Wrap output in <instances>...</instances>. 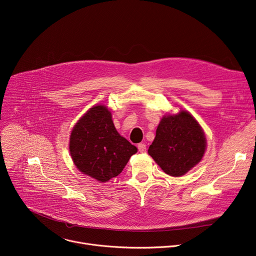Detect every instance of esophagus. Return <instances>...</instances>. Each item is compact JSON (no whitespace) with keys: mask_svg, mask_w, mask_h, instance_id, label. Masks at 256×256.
<instances>
[{"mask_svg":"<svg viewBox=\"0 0 256 256\" xmlns=\"http://www.w3.org/2000/svg\"><path fill=\"white\" fill-rule=\"evenodd\" d=\"M138 151H140L141 153H145V152H146V149H147L146 144H144V143L138 144Z\"/></svg>","mask_w":256,"mask_h":256,"instance_id":"34e87169","label":"esophagus"}]
</instances>
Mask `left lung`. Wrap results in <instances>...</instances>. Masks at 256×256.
<instances>
[{"label": "left lung", "mask_w": 256, "mask_h": 256, "mask_svg": "<svg viewBox=\"0 0 256 256\" xmlns=\"http://www.w3.org/2000/svg\"><path fill=\"white\" fill-rule=\"evenodd\" d=\"M206 150L203 128L186 110L161 118L148 154L166 174L182 176L201 161Z\"/></svg>", "instance_id": "left-lung-1"}]
</instances>
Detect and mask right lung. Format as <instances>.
<instances>
[{"instance_id":"add662e5","label":"right lung","mask_w":256,"mask_h":256,"mask_svg":"<svg viewBox=\"0 0 256 256\" xmlns=\"http://www.w3.org/2000/svg\"><path fill=\"white\" fill-rule=\"evenodd\" d=\"M69 151L80 172L105 182L122 172L138 149L116 130L110 110L95 105L74 126Z\"/></svg>"}]
</instances>
